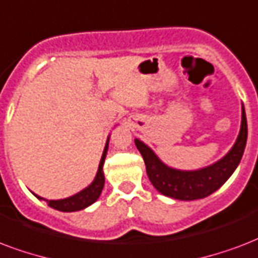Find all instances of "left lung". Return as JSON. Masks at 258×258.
I'll return each instance as SVG.
<instances>
[{
	"instance_id": "1",
	"label": "left lung",
	"mask_w": 258,
	"mask_h": 258,
	"mask_svg": "<svg viewBox=\"0 0 258 258\" xmlns=\"http://www.w3.org/2000/svg\"><path fill=\"white\" fill-rule=\"evenodd\" d=\"M246 139L247 122L242 105L241 127L234 145L222 159L203 168L191 171L172 168L163 163L152 148L141 140L135 139V144L145 161L148 177L159 192L177 201H195L215 192L233 175L242 159Z\"/></svg>"
}]
</instances>
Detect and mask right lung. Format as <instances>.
Returning a JSON list of instances; mask_svg holds the SVG:
<instances>
[{"instance_id": "obj_1", "label": "right lung", "mask_w": 258, "mask_h": 258, "mask_svg": "<svg viewBox=\"0 0 258 258\" xmlns=\"http://www.w3.org/2000/svg\"><path fill=\"white\" fill-rule=\"evenodd\" d=\"M109 139L110 136H107L106 144H105V148H103V153H102L101 161H99V165H98L97 175L94 177V180L90 183L86 188H83L82 191L77 192L73 197L64 198V199H52V201H48L45 198L39 197L37 194L32 192L37 199L40 201L48 202V206L52 207L55 210L63 211V213H73V211H79L83 210L86 207H89L94 203V202L98 201V198L101 197L102 189H103V185H105V173H103V163H105V159H106L107 149H109Z\"/></svg>"}]
</instances>
